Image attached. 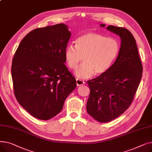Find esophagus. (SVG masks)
Wrapping results in <instances>:
<instances>
[{"label": "esophagus", "instance_id": "1", "mask_svg": "<svg viewBox=\"0 0 152 152\" xmlns=\"http://www.w3.org/2000/svg\"><path fill=\"white\" fill-rule=\"evenodd\" d=\"M85 84V82L83 81L82 80H80V79H76V84L77 86H83Z\"/></svg>", "mask_w": 152, "mask_h": 152}]
</instances>
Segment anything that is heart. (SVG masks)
Instances as JSON below:
<instances>
[{
    "label": "heart",
    "instance_id": "1",
    "mask_svg": "<svg viewBox=\"0 0 152 152\" xmlns=\"http://www.w3.org/2000/svg\"><path fill=\"white\" fill-rule=\"evenodd\" d=\"M75 43V46L72 44L66 46L64 56L71 69H76L83 58L84 63L75 71L79 79L90 78L95 73H105L120 51V44L116 39L91 32L78 37Z\"/></svg>",
    "mask_w": 152,
    "mask_h": 152
}]
</instances>
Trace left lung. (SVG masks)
I'll return each instance as SVG.
<instances>
[{"label":"left lung","instance_id":"1","mask_svg":"<svg viewBox=\"0 0 152 152\" xmlns=\"http://www.w3.org/2000/svg\"><path fill=\"white\" fill-rule=\"evenodd\" d=\"M106 29L119 36L121 47L115 63L106 73L87 81L91 92L87 111L100 123L113 120L129 108L142 75L136 41L131 32L113 25Z\"/></svg>","mask_w":152,"mask_h":152}]
</instances>
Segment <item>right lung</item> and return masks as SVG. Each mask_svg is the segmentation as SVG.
Here are the masks:
<instances>
[{"instance_id": "add662e5", "label": "right lung", "mask_w": 152, "mask_h": 152, "mask_svg": "<svg viewBox=\"0 0 152 152\" xmlns=\"http://www.w3.org/2000/svg\"><path fill=\"white\" fill-rule=\"evenodd\" d=\"M71 34L63 23L31 31L12 60L15 95L33 116L48 120L58 115L76 87L65 66L64 52Z\"/></svg>"}]
</instances>
